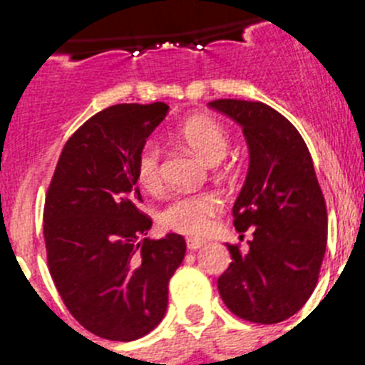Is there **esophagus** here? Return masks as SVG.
<instances>
[{"mask_svg": "<svg viewBox=\"0 0 365 365\" xmlns=\"http://www.w3.org/2000/svg\"><path fill=\"white\" fill-rule=\"evenodd\" d=\"M186 247H188V250H197V248L205 247V241L197 240V237H188L186 240Z\"/></svg>", "mask_w": 365, "mask_h": 365, "instance_id": "obj_1", "label": "esophagus"}]
</instances>
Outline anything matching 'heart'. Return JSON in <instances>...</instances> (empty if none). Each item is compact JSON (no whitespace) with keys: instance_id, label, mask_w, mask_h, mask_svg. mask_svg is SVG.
<instances>
[{"instance_id":"obj_1","label":"heart","mask_w":365,"mask_h":365,"mask_svg":"<svg viewBox=\"0 0 365 365\" xmlns=\"http://www.w3.org/2000/svg\"><path fill=\"white\" fill-rule=\"evenodd\" d=\"M179 135L182 143L208 164L221 163L230 144L227 130L217 120L208 117H193L186 120ZM135 170L144 190L159 192L163 188L164 170L159 144L148 140L138 150ZM217 210L219 201L212 193H180L170 199L159 212V222L166 230L201 235L208 230Z\"/></svg>"}]
</instances>
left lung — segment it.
I'll list each match as a JSON object with an SVG mask.
<instances>
[{
	"label": "left lung",
	"mask_w": 365,
	"mask_h": 365,
	"mask_svg": "<svg viewBox=\"0 0 365 365\" xmlns=\"http://www.w3.org/2000/svg\"><path fill=\"white\" fill-rule=\"evenodd\" d=\"M208 106L237 122L248 144V173L232 215L237 232L252 228V240L247 252L227 245L232 263L217 279L219 294L243 320L278 324L311 298L327 247L314 164L298 130L270 106L234 98Z\"/></svg>",
	"instance_id": "obj_1"
}]
</instances>
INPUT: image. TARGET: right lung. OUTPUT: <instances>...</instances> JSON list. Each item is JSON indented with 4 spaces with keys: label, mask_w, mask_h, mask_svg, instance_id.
<instances>
[{
    "label": "right lung",
    "mask_w": 365,
    "mask_h": 365,
    "mask_svg": "<svg viewBox=\"0 0 365 365\" xmlns=\"http://www.w3.org/2000/svg\"><path fill=\"white\" fill-rule=\"evenodd\" d=\"M168 111L155 102L96 113L66 143L45 197L53 282L76 322L100 338L131 341L153 331L185 259V237L148 240L151 219L137 208L138 150Z\"/></svg>",
    "instance_id": "1"
}]
</instances>
